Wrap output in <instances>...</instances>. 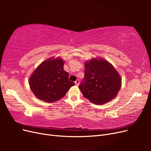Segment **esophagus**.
I'll return each mask as SVG.
<instances>
[{"instance_id": "obj_1", "label": "esophagus", "mask_w": 151, "mask_h": 151, "mask_svg": "<svg viewBox=\"0 0 151 151\" xmlns=\"http://www.w3.org/2000/svg\"><path fill=\"white\" fill-rule=\"evenodd\" d=\"M75 84H76V86H79V80H76V81H75Z\"/></svg>"}]
</instances>
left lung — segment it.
I'll return each instance as SVG.
<instances>
[{"mask_svg":"<svg viewBox=\"0 0 151 151\" xmlns=\"http://www.w3.org/2000/svg\"><path fill=\"white\" fill-rule=\"evenodd\" d=\"M84 78L79 88L84 96L96 104H103L116 97L122 79L114 67L103 58L84 63Z\"/></svg>","mask_w":151,"mask_h":151,"instance_id":"left-lung-1","label":"left lung"}]
</instances>
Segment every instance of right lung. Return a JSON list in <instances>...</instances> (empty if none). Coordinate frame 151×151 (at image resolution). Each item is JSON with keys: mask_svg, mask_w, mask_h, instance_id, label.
Masks as SVG:
<instances>
[{"mask_svg": "<svg viewBox=\"0 0 151 151\" xmlns=\"http://www.w3.org/2000/svg\"><path fill=\"white\" fill-rule=\"evenodd\" d=\"M61 58H48L36 68L29 79L32 92L38 99L53 103L63 98L74 83L68 80Z\"/></svg>", "mask_w": 151, "mask_h": 151, "instance_id": "obj_1", "label": "right lung"}]
</instances>
